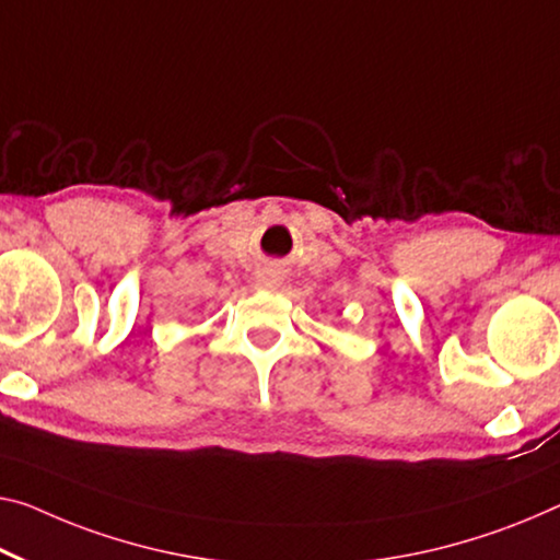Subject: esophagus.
Segmentation results:
<instances>
[{"label": "esophagus", "mask_w": 560, "mask_h": 560, "mask_svg": "<svg viewBox=\"0 0 560 560\" xmlns=\"http://www.w3.org/2000/svg\"><path fill=\"white\" fill-rule=\"evenodd\" d=\"M275 282H278V280H275L272 275H265V272H262V275H257L255 288H257V290H272Z\"/></svg>", "instance_id": "34e87169"}]
</instances>
